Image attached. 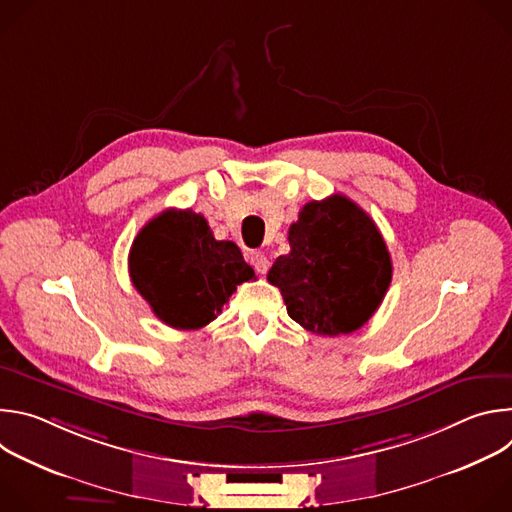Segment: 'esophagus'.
Wrapping results in <instances>:
<instances>
[{
    "mask_svg": "<svg viewBox=\"0 0 512 512\" xmlns=\"http://www.w3.org/2000/svg\"><path fill=\"white\" fill-rule=\"evenodd\" d=\"M249 261H251V265H253V269H255L257 273H261V275L267 273V269H269V259H267L265 253L253 251L251 257H249Z\"/></svg>",
    "mask_w": 512,
    "mask_h": 512,
    "instance_id": "1",
    "label": "esophagus"
}]
</instances>
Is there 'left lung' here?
I'll use <instances>...</instances> for the list:
<instances>
[{
	"label": "left lung",
	"instance_id": "obj_1",
	"mask_svg": "<svg viewBox=\"0 0 512 512\" xmlns=\"http://www.w3.org/2000/svg\"><path fill=\"white\" fill-rule=\"evenodd\" d=\"M291 251L267 273L287 314L320 336L350 334L381 306L393 263L373 218L342 194L312 200L289 227Z\"/></svg>",
	"mask_w": 512,
	"mask_h": 512
}]
</instances>
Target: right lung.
Here are the masks:
<instances>
[{
  "label": "right lung",
  "instance_id": "add662e5",
  "mask_svg": "<svg viewBox=\"0 0 512 512\" xmlns=\"http://www.w3.org/2000/svg\"><path fill=\"white\" fill-rule=\"evenodd\" d=\"M129 277L164 324L198 330L221 314L237 285L255 271L233 241L212 237L202 214L168 208L137 233Z\"/></svg>",
  "mask_w": 512,
  "mask_h": 512
}]
</instances>
